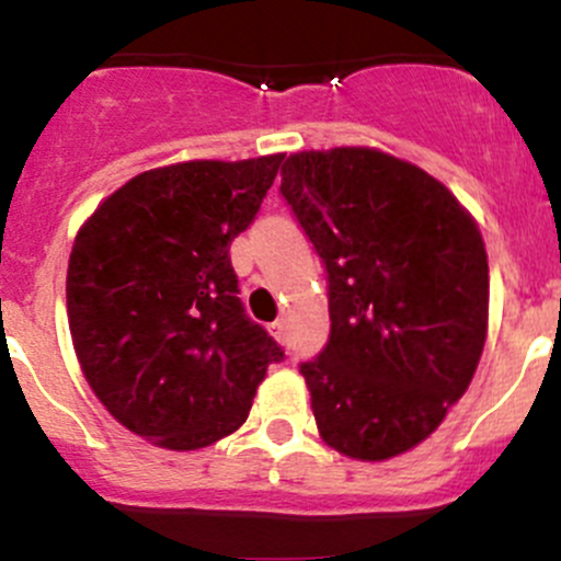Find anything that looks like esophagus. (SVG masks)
Wrapping results in <instances>:
<instances>
[{
    "label": "esophagus",
    "mask_w": 561,
    "mask_h": 561,
    "mask_svg": "<svg viewBox=\"0 0 561 561\" xmlns=\"http://www.w3.org/2000/svg\"><path fill=\"white\" fill-rule=\"evenodd\" d=\"M271 333H274V339H276V342H282V344H285V342H287V328H285V320H276V322H271Z\"/></svg>",
    "instance_id": "esophagus-1"
}]
</instances>
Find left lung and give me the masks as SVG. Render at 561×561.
Segmentation results:
<instances>
[{
    "label": "left lung",
    "mask_w": 561,
    "mask_h": 561,
    "mask_svg": "<svg viewBox=\"0 0 561 561\" xmlns=\"http://www.w3.org/2000/svg\"><path fill=\"white\" fill-rule=\"evenodd\" d=\"M279 192L328 274L331 333L301 364L320 437L360 461L415 448L483 353L478 225L434 175L364 146L290 154Z\"/></svg>",
    "instance_id": "obj_1"
}]
</instances>
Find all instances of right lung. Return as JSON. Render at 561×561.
I'll return each mask as SVG.
<instances>
[{"instance_id":"1","label":"right lung","mask_w":561,"mask_h":561,"mask_svg":"<svg viewBox=\"0 0 561 561\" xmlns=\"http://www.w3.org/2000/svg\"><path fill=\"white\" fill-rule=\"evenodd\" d=\"M285 154L195 160L129 179L72 244L67 317L94 396L122 426L197 450L247 421L285 350L239 298L230 244Z\"/></svg>"}]
</instances>
